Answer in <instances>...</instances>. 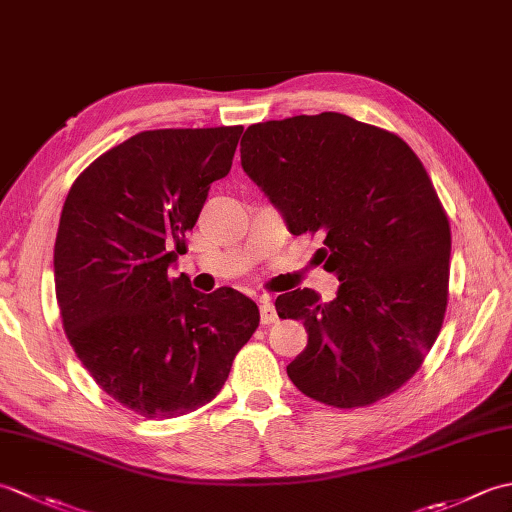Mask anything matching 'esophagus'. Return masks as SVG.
I'll return each mask as SVG.
<instances>
[{
	"instance_id": "34e87169",
	"label": "esophagus",
	"mask_w": 512,
	"mask_h": 512,
	"mask_svg": "<svg viewBox=\"0 0 512 512\" xmlns=\"http://www.w3.org/2000/svg\"><path fill=\"white\" fill-rule=\"evenodd\" d=\"M259 314H262V323L264 325H273L277 323V310L273 306V299H270V295H262L259 297Z\"/></svg>"
}]
</instances>
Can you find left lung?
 Returning <instances> with one entry per match:
<instances>
[{
  "label": "left lung",
  "instance_id": "left-lung-1",
  "mask_svg": "<svg viewBox=\"0 0 512 512\" xmlns=\"http://www.w3.org/2000/svg\"><path fill=\"white\" fill-rule=\"evenodd\" d=\"M239 151L288 231L323 235L317 257L341 281L330 303L310 288L277 297L279 317L308 332L290 380L339 409L394 394L449 303V217L420 158L400 136L336 112L250 125Z\"/></svg>",
  "mask_w": 512,
  "mask_h": 512
}]
</instances>
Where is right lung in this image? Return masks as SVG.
Masks as SVG:
<instances>
[{
	"mask_svg": "<svg viewBox=\"0 0 512 512\" xmlns=\"http://www.w3.org/2000/svg\"><path fill=\"white\" fill-rule=\"evenodd\" d=\"M242 132H140L96 158L65 198L54 242L65 336L96 385L143 418L211 402L259 325L242 292L202 295L187 275L169 277Z\"/></svg>",
	"mask_w": 512,
	"mask_h": 512,
	"instance_id": "add662e5",
	"label": "right lung"
}]
</instances>
